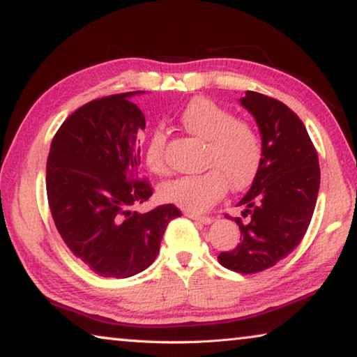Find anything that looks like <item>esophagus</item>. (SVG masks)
<instances>
[{
    "label": "esophagus",
    "mask_w": 357,
    "mask_h": 357,
    "mask_svg": "<svg viewBox=\"0 0 357 357\" xmlns=\"http://www.w3.org/2000/svg\"><path fill=\"white\" fill-rule=\"evenodd\" d=\"M184 215H187L192 220H197V222L203 223V225H211V223H213V219H211V217H206V215H200V214H195V213H187V211L184 213Z\"/></svg>",
    "instance_id": "34e87169"
}]
</instances>
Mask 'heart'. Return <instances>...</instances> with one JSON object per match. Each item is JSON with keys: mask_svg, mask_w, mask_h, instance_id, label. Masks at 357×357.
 Wrapping results in <instances>:
<instances>
[{"mask_svg": "<svg viewBox=\"0 0 357 357\" xmlns=\"http://www.w3.org/2000/svg\"><path fill=\"white\" fill-rule=\"evenodd\" d=\"M183 128L206 142L204 167L211 170L168 181L159 195L187 213H203L225 195L227 183L234 190L250 184L261 159V143L250 124L239 121L215 102L195 98L179 113ZM167 132L162 126L144 138V162L155 174L165 173Z\"/></svg>", "mask_w": 357, "mask_h": 357, "instance_id": "heart-1", "label": "heart"}]
</instances>
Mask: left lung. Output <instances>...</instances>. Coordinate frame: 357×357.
<instances>
[{
  "instance_id": "1",
  "label": "left lung",
  "mask_w": 357,
  "mask_h": 357,
  "mask_svg": "<svg viewBox=\"0 0 357 357\" xmlns=\"http://www.w3.org/2000/svg\"><path fill=\"white\" fill-rule=\"evenodd\" d=\"M258 126L261 159L249 192L238 203L247 223L236 249L219 263L241 274L259 273L298 247L309 228L319 189L318 155L298 114L268 96L245 91L239 99Z\"/></svg>"
}]
</instances>
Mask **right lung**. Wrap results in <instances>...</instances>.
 I'll use <instances>...</instances> for the list:
<instances>
[{
	"mask_svg": "<svg viewBox=\"0 0 357 357\" xmlns=\"http://www.w3.org/2000/svg\"><path fill=\"white\" fill-rule=\"evenodd\" d=\"M132 91L88 102L64 121L47 159V197L55 225L77 258L102 277H128L154 261L173 204L132 208L153 195L140 181L144 116Z\"/></svg>",
	"mask_w": 357,
	"mask_h": 357,
	"instance_id": "1",
	"label": "right lung"
}]
</instances>
